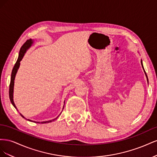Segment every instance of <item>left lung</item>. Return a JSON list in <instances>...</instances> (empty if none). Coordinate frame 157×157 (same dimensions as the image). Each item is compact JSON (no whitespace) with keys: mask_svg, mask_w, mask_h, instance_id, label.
Listing matches in <instances>:
<instances>
[{"mask_svg":"<svg viewBox=\"0 0 157 157\" xmlns=\"http://www.w3.org/2000/svg\"><path fill=\"white\" fill-rule=\"evenodd\" d=\"M141 65H142V67H143V64H142V61H141ZM143 68H144V67H143ZM145 75H146V77H147V81H148V78H147V74H146V73H145Z\"/></svg>","mask_w":157,"mask_h":157,"instance_id":"8db88e82","label":"left lung"}]
</instances>
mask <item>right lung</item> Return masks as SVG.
<instances>
[{
	"mask_svg": "<svg viewBox=\"0 0 157 157\" xmlns=\"http://www.w3.org/2000/svg\"><path fill=\"white\" fill-rule=\"evenodd\" d=\"M33 41L31 40V39H29V40H27L24 44H23L22 45V46L20 48V53H19V56H18V58H17V60L16 61V63H15V65H14L13 67V69H12V75H11V80H10V87H9V97H10V101L12 103V105H13V107H15L16 109V107L15 105V104H14L13 103V85H14V79H15V77H16V73L17 71V69L19 68V67H20V61L22 59L23 56H24L26 50L29 48V47L31 46V44H33ZM65 103V102H64ZM20 115L23 117V118H25L24 117H23L21 114H20ZM59 117V116H58ZM56 117V118H54V119L53 120H51V121H45V122H35V121H31V120H29L28 119V121H32L33 122H36V123H41V124H44V123H48V122H51L52 121H54V120L57 119Z\"/></svg>",
	"mask_w": 157,
	"mask_h": 157,
	"instance_id": "1",
	"label": "right lung"
}]
</instances>
